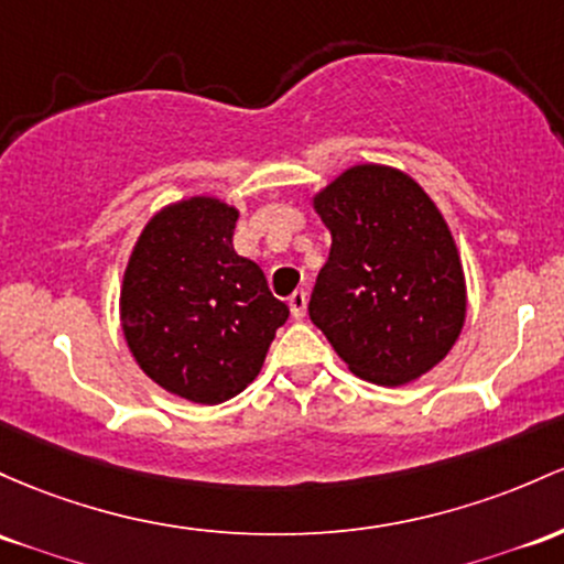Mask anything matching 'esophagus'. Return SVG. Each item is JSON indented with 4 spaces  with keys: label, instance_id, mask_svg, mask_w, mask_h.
<instances>
[{
    "label": "esophagus",
    "instance_id": "1",
    "mask_svg": "<svg viewBox=\"0 0 564 564\" xmlns=\"http://www.w3.org/2000/svg\"><path fill=\"white\" fill-rule=\"evenodd\" d=\"M289 307H292V315L296 321L305 318L307 313V294L305 292H294L292 296H289Z\"/></svg>",
    "mask_w": 564,
    "mask_h": 564
}]
</instances>
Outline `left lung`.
<instances>
[{
    "label": "left lung",
    "mask_w": 564,
    "mask_h": 564,
    "mask_svg": "<svg viewBox=\"0 0 564 564\" xmlns=\"http://www.w3.org/2000/svg\"><path fill=\"white\" fill-rule=\"evenodd\" d=\"M332 232L311 321L352 375L404 386L436 367L466 321L453 232L406 173L356 165L315 197Z\"/></svg>",
    "instance_id": "1"
}]
</instances>
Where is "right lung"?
Returning a JSON list of instances; mask_svg holds the SVG:
<instances>
[{"instance_id":"obj_1","label":"right lung","mask_w":564,"mask_h":564,"mask_svg":"<svg viewBox=\"0 0 564 564\" xmlns=\"http://www.w3.org/2000/svg\"><path fill=\"white\" fill-rule=\"evenodd\" d=\"M238 212L189 197L152 216L122 281L120 315L139 367L165 391L221 404L259 375L289 305L232 249Z\"/></svg>"}]
</instances>
